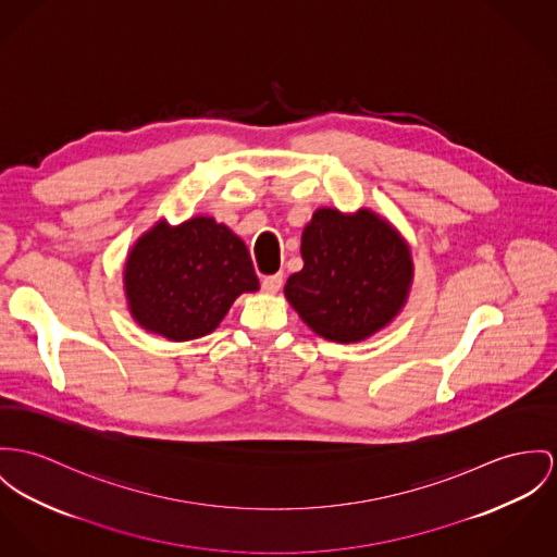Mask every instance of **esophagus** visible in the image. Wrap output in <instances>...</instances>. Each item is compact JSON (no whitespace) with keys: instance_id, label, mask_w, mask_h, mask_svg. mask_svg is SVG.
Masks as SVG:
<instances>
[{"instance_id":"34e87169","label":"esophagus","mask_w":557,"mask_h":557,"mask_svg":"<svg viewBox=\"0 0 557 557\" xmlns=\"http://www.w3.org/2000/svg\"><path fill=\"white\" fill-rule=\"evenodd\" d=\"M282 284H284V277H282V273H275V275H267V277L262 280V290H264V293H269V295H273V293H277V290L282 288Z\"/></svg>"}]
</instances>
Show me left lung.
Returning a JSON list of instances; mask_svg holds the SVG:
<instances>
[{"label": "left lung", "instance_id": "1", "mask_svg": "<svg viewBox=\"0 0 557 557\" xmlns=\"http://www.w3.org/2000/svg\"><path fill=\"white\" fill-rule=\"evenodd\" d=\"M302 269L284 295L302 322L331 342H362L407 299L413 264L407 244L380 215L318 210L302 231Z\"/></svg>", "mask_w": 557, "mask_h": 557}]
</instances>
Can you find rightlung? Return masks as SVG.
<instances>
[{"label":"right lung","instance_id":"obj_1","mask_svg":"<svg viewBox=\"0 0 557 557\" xmlns=\"http://www.w3.org/2000/svg\"><path fill=\"white\" fill-rule=\"evenodd\" d=\"M133 318L172 342L212 333L233 300L258 290L246 244L214 218L175 228L159 222L137 239L125 267Z\"/></svg>","mask_w":557,"mask_h":557}]
</instances>
